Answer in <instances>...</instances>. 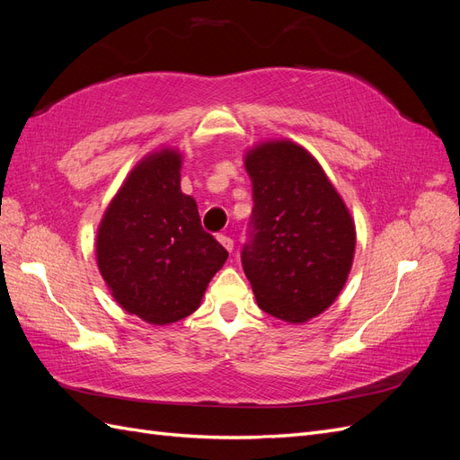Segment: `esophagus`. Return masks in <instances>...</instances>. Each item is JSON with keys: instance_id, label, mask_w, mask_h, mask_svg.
<instances>
[{"instance_id": "obj_1", "label": "esophagus", "mask_w": 460, "mask_h": 460, "mask_svg": "<svg viewBox=\"0 0 460 460\" xmlns=\"http://www.w3.org/2000/svg\"><path fill=\"white\" fill-rule=\"evenodd\" d=\"M217 240L222 243V247L226 249V252H230L232 253V249H234V240L230 238V235H225V234H218L217 235Z\"/></svg>"}]
</instances>
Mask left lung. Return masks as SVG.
<instances>
[{"mask_svg":"<svg viewBox=\"0 0 460 460\" xmlns=\"http://www.w3.org/2000/svg\"><path fill=\"white\" fill-rule=\"evenodd\" d=\"M243 164L255 203L243 272L264 313L303 324L341 294L353 267L355 220L303 146L259 142L245 151Z\"/></svg>","mask_w":460,"mask_h":460,"instance_id":"1","label":"left lung"}]
</instances>
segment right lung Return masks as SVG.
I'll return each mask as SVG.
<instances>
[{
    "instance_id": "right-lung-1",
    "label": "right lung",
    "mask_w": 460,
    "mask_h": 460,
    "mask_svg": "<svg viewBox=\"0 0 460 460\" xmlns=\"http://www.w3.org/2000/svg\"><path fill=\"white\" fill-rule=\"evenodd\" d=\"M182 153H147L107 205L95 261L111 296L128 314L164 326L198 311L228 253L201 226L198 203L180 190Z\"/></svg>"
}]
</instances>
